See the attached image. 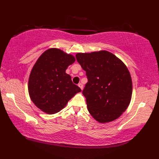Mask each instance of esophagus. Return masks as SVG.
<instances>
[{
	"instance_id": "obj_1",
	"label": "esophagus",
	"mask_w": 159,
	"mask_h": 159,
	"mask_svg": "<svg viewBox=\"0 0 159 159\" xmlns=\"http://www.w3.org/2000/svg\"><path fill=\"white\" fill-rule=\"evenodd\" d=\"M79 85V87H80V88L81 89V90H83V85L82 83H79V85Z\"/></svg>"
}]
</instances>
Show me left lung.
Segmentation results:
<instances>
[{"instance_id":"8db88e82","label":"left lung","mask_w":159,"mask_h":159,"mask_svg":"<svg viewBox=\"0 0 159 159\" xmlns=\"http://www.w3.org/2000/svg\"><path fill=\"white\" fill-rule=\"evenodd\" d=\"M76 58L86 71L88 82L83 94L91 116L100 123L117 119L129 105L133 93L126 66L107 50L79 52Z\"/></svg>"}]
</instances>
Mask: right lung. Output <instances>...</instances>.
Instances as JSON below:
<instances>
[{"instance_id":"right-lung-1","label":"right lung","mask_w":159,"mask_h":159,"mask_svg":"<svg viewBox=\"0 0 159 159\" xmlns=\"http://www.w3.org/2000/svg\"><path fill=\"white\" fill-rule=\"evenodd\" d=\"M75 57L59 48L43 52L30 74L28 90L30 98L43 112L51 115L62 110L68 101L81 92L66 73Z\"/></svg>"}]
</instances>
